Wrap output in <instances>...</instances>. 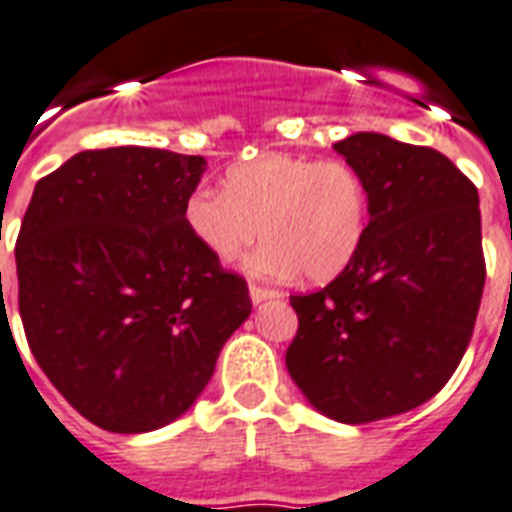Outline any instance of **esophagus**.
I'll return each mask as SVG.
<instances>
[{"mask_svg":"<svg viewBox=\"0 0 512 512\" xmlns=\"http://www.w3.org/2000/svg\"><path fill=\"white\" fill-rule=\"evenodd\" d=\"M282 293L280 290H275V288H264V285H256V282H253L251 285V301L253 304H261V301H267V298H280Z\"/></svg>","mask_w":512,"mask_h":512,"instance_id":"34e87169","label":"esophagus"}]
</instances>
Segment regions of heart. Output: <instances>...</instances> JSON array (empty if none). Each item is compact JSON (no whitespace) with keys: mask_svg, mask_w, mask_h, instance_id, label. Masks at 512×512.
<instances>
[{"mask_svg":"<svg viewBox=\"0 0 512 512\" xmlns=\"http://www.w3.org/2000/svg\"><path fill=\"white\" fill-rule=\"evenodd\" d=\"M222 187H198L185 200L187 230L214 259H237L261 232L267 243L248 261L251 272L327 282L362 248L370 198L341 158L264 153L230 166Z\"/></svg>","mask_w":512,"mask_h":512,"instance_id":"obj_1","label":"heart"}]
</instances>
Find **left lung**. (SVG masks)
Returning a JSON list of instances; mask_svg holds the SVG:
<instances>
[{"instance_id": "obj_1", "label": "left lung", "mask_w": 512, "mask_h": 512, "mask_svg": "<svg viewBox=\"0 0 512 512\" xmlns=\"http://www.w3.org/2000/svg\"><path fill=\"white\" fill-rule=\"evenodd\" d=\"M335 150L362 174L370 224L354 261L317 293L290 296V378L312 407L362 425L444 388L468 349L486 264L476 185L433 147L359 132Z\"/></svg>"}]
</instances>
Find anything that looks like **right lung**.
<instances>
[{
  "label": "right lung",
  "instance_id": "right-lung-1",
  "mask_svg": "<svg viewBox=\"0 0 512 512\" xmlns=\"http://www.w3.org/2000/svg\"><path fill=\"white\" fill-rule=\"evenodd\" d=\"M203 155L84 150L39 179L20 224L18 306L52 386L89 423L145 433L185 415L251 314L248 285L185 224Z\"/></svg>",
  "mask_w": 512,
  "mask_h": 512
}]
</instances>
